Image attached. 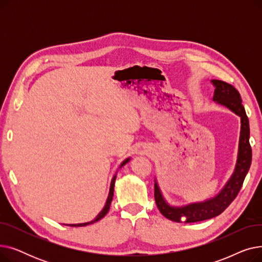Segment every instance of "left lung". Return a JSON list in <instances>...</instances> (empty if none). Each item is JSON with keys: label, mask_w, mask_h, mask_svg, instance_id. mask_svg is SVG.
<instances>
[{"label": "left lung", "mask_w": 262, "mask_h": 262, "mask_svg": "<svg viewBox=\"0 0 262 262\" xmlns=\"http://www.w3.org/2000/svg\"><path fill=\"white\" fill-rule=\"evenodd\" d=\"M211 81L215 87L213 101L227 107L241 118V130L236 167L229 181L217 195L205 202L189 204L187 206H183V207H174V206L169 205L163 199L158 184L155 181L154 196L157 208L163 216L177 223H194L221 214L238 195L252 163L250 123L242 105L241 95L239 91L228 82L219 79H212Z\"/></svg>", "instance_id": "8db88e82"}]
</instances>
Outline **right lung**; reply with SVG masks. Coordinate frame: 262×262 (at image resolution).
Segmentation results:
<instances>
[{"mask_svg": "<svg viewBox=\"0 0 262 262\" xmlns=\"http://www.w3.org/2000/svg\"><path fill=\"white\" fill-rule=\"evenodd\" d=\"M129 159L130 158H127V159H125L124 160L122 163H121V166H120V168H122L124 164H126L128 161H129ZM116 175L114 176V178H113V181H112V184H110V189H109V194H108V198H107V201H106V204H105V206H104V208H103V210L95 216V219L94 220H92V221H90V222H87V223H80V224H70V226H74V227H76V226H86V225H90V224H93V223H95V222H98L99 220H101L102 217H104L105 215H106V213L108 212V210H109V208H110V204H112V201H113V196H114V189H115V182H116Z\"/></svg>", "mask_w": 262, "mask_h": 262, "instance_id": "add662e5", "label": "right lung"}]
</instances>
